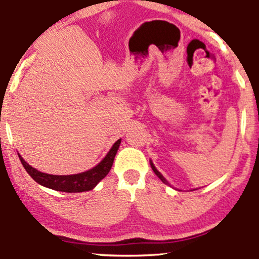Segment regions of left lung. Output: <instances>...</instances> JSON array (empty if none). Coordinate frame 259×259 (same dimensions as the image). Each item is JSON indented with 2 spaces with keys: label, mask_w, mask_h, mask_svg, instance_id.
I'll list each match as a JSON object with an SVG mask.
<instances>
[{
  "label": "left lung",
  "mask_w": 259,
  "mask_h": 259,
  "mask_svg": "<svg viewBox=\"0 0 259 259\" xmlns=\"http://www.w3.org/2000/svg\"><path fill=\"white\" fill-rule=\"evenodd\" d=\"M151 167H152V169H153V171H154V174H156V175H157V177H158V178H159V179L163 181V183H164V184H168V183H167V180H165V179H164V178H163V177H162V174H160V173H159V171H158V170H157V169H156V167H154V165H153V163H152V162H151Z\"/></svg>",
  "instance_id": "1"
}]
</instances>
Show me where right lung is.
<instances>
[{
  "label": "right lung",
  "instance_id": "add662e5",
  "mask_svg": "<svg viewBox=\"0 0 259 259\" xmlns=\"http://www.w3.org/2000/svg\"><path fill=\"white\" fill-rule=\"evenodd\" d=\"M120 145V139L115 141L113 147L107 153V156L103 158L96 167H94L90 170L84 171L80 174L73 175H52L41 173L29 165L22 157L19 156L20 162H22L23 167L28 171V174L36 181L40 185L49 187V189L57 190V191L63 192H82L92 190L97 184L100 183L103 178L111 170L113 165V160H114L115 154H117L118 148Z\"/></svg>",
  "mask_w": 259,
  "mask_h": 259
}]
</instances>
